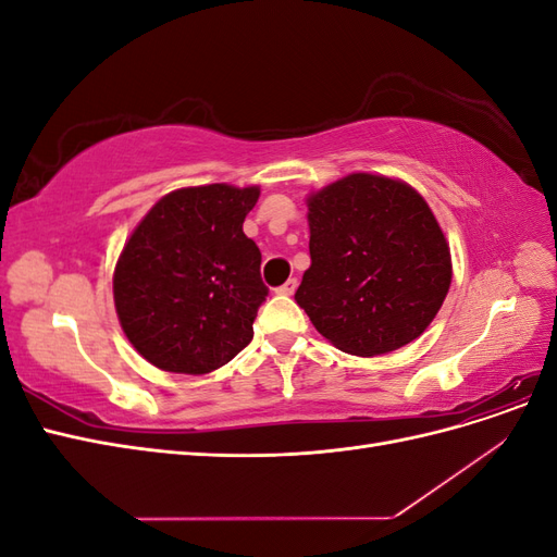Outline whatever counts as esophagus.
I'll return each mask as SVG.
<instances>
[{
    "mask_svg": "<svg viewBox=\"0 0 557 557\" xmlns=\"http://www.w3.org/2000/svg\"><path fill=\"white\" fill-rule=\"evenodd\" d=\"M295 290H297V278H288L281 288H276L278 295H295Z\"/></svg>",
    "mask_w": 557,
    "mask_h": 557,
    "instance_id": "esophagus-1",
    "label": "esophagus"
}]
</instances>
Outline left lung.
I'll return each mask as SVG.
<instances>
[{
	"instance_id": "8db88e82",
	"label": "left lung",
	"mask_w": 557,
	"mask_h": 557,
	"mask_svg": "<svg viewBox=\"0 0 557 557\" xmlns=\"http://www.w3.org/2000/svg\"><path fill=\"white\" fill-rule=\"evenodd\" d=\"M311 267L295 293L313 327L350 356L418 339L450 288V250L411 185L350 174L307 199Z\"/></svg>"
}]
</instances>
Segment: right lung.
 Masks as SVG:
<instances>
[{"mask_svg": "<svg viewBox=\"0 0 557 557\" xmlns=\"http://www.w3.org/2000/svg\"><path fill=\"white\" fill-rule=\"evenodd\" d=\"M260 188L227 183L164 195L132 232L113 274L117 320L150 364L209 374L252 339L269 295L260 248L244 234Z\"/></svg>", "mask_w": 557, "mask_h": 557, "instance_id": "1", "label": "right lung"}]
</instances>
